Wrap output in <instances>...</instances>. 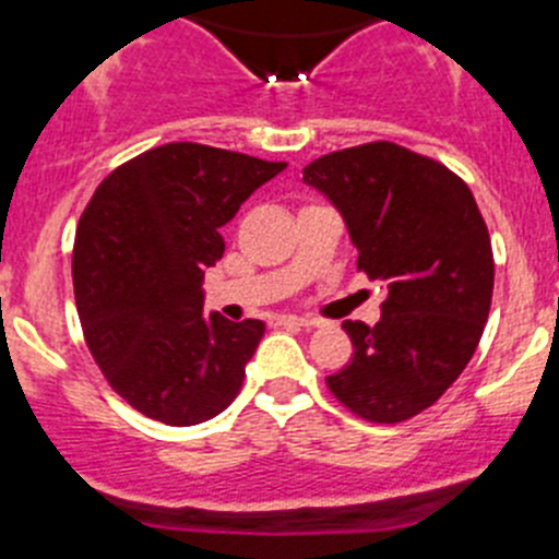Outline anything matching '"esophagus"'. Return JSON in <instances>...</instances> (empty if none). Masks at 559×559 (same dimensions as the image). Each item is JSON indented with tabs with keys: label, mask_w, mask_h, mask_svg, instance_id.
I'll return each mask as SVG.
<instances>
[{
	"label": "esophagus",
	"mask_w": 559,
	"mask_h": 559,
	"mask_svg": "<svg viewBox=\"0 0 559 559\" xmlns=\"http://www.w3.org/2000/svg\"><path fill=\"white\" fill-rule=\"evenodd\" d=\"M278 324H289V328H313V319L306 317H278Z\"/></svg>",
	"instance_id": "obj_1"
}]
</instances>
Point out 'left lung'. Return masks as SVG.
I'll use <instances>...</instances> for the list:
<instances>
[{"instance_id": "left-lung-1", "label": "left lung", "mask_w": 559, "mask_h": 559, "mask_svg": "<svg viewBox=\"0 0 559 559\" xmlns=\"http://www.w3.org/2000/svg\"><path fill=\"white\" fill-rule=\"evenodd\" d=\"M346 221L357 270L388 297L373 328L344 322L352 360L328 377L341 404L371 424L429 409L478 349L495 257L473 191L440 160L393 142L338 150L302 169Z\"/></svg>"}]
</instances>
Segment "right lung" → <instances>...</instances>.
I'll list each match as a JSON object with an SVG mask.
<instances>
[{
    "label": "right lung",
    "mask_w": 559,
    "mask_h": 559,
    "mask_svg": "<svg viewBox=\"0 0 559 559\" xmlns=\"http://www.w3.org/2000/svg\"><path fill=\"white\" fill-rule=\"evenodd\" d=\"M286 164L207 144L142 153L97 186L79 221L73 289L106 382L166 426L204 424L235 401L264 322L204 313L221 226Z\"/></svg>",
    "instance_id": "1"
}]
</instances>
